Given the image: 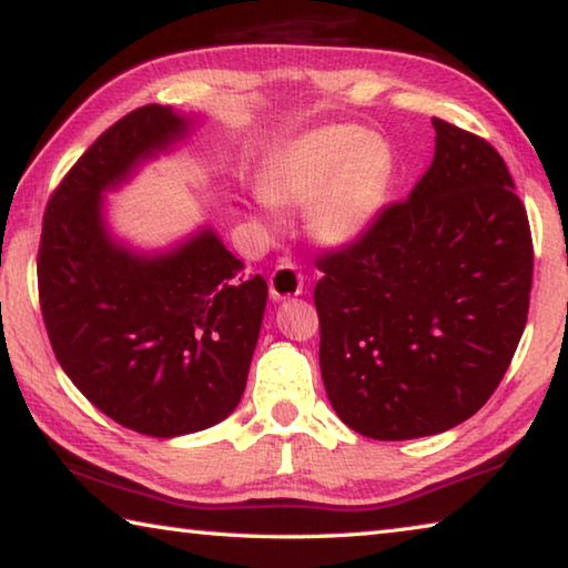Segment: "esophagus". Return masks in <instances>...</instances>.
Returning <instances> with one entry per match:
<instances>
[{
    "mask_svg": "<svg viewBox=\"0 0 568 568\" xmlns=\"http://www.w3.org/2000/svg\"><path fill=\"white\" fill-rule=\"evenodd\" d=\"M267 287H271L273 301H285V297H295L303 293V275L297 271V265L291 261H281L275 271L271 273V281H267Z\"/></svg>",
    "mask_w": 568,
    "mask_h": 568,
    "instance_id": "1",
    "label": "esophagus"
}]
</instances>
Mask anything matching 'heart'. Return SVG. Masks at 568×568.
I'll return each instance as SVG.
<instances>
[{"mask_svg": "<svg viewBox=\"0 0 568 568\" xmlns=\"http://www.w3.org/2000/svg\"><path fill=\"white\" fill-rule=\"evenodd\" d=\"M393 158L376 134L335 124L291 142L263 172L273 205L311 207V230L325 245L358 240L386 203Z\"/></svg>", "mask_w": 568, "mask_h": 568, "instance_id": "obj_1", "label": "heart"}]
</instances>
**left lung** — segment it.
<instances>
[{"instance_id":"8db88e82","label":"left lung","mask_w":568,"mask_h":568,"mask_svg":"<svg viewBox=\"0 0 568 568\" xmlns=\"http://www.w3.org/2000/svg\"><path fill=\"white\" fill-rule=\"evenodd\" d=\"M434 130V162L410 195L315 263L325 393L376 440L474 416L526 328L534 245L506 162L474 132L438 118Z\"/></svg>"}]
</instances>
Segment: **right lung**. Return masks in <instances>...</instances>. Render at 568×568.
Returning a JSON list of instances; mask_svg holds the SVG:
<instances>
[{"mask_svg":"<svg viewBox=\"0 0 568 568\" xmlns=\"http://www.w3.org/2000/svg\"><path fill=\"white\" fill-rule=\"evenodd\" d=\"M162 104L124 114L74 162L47 203L37 283L62 371L104 416L172 438L225 420L243 398L267 283L203 227L138 253L104 225L102 192L190 134Z\"/></svg>","mask_w":568,"mask_h":568,"instance_id":"obj_1","label":"right lung"}]
</instances>
